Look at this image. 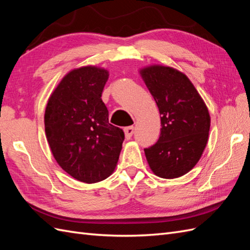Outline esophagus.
Returning a JSON list of instances; mask_svg holds the SVG:
<instances>
[{"instance_id":"1","label":"esophagus","mask_w":250,"mask_h":250,"mask_svg":"<svg viewBox=\"0 0 250 250\" xmlns=\"http://www.w3.org/2000/svg\"><path fill=\"white\" fill-rule=\"evenodd\" d=\"M124 132H125V138L127 139V140H129L132 135H133V133H134V127L133 126H128V127H126L125 129H124Z\"/></svg>"}]
</instances>
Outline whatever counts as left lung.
<instances>
[{
  "label": "left lung",
  "instance_id": "left-lung-1",
  "mask_svg": "<svg viewBox=\"0 0 250 250\" xmlns=\"http://www.w3.org/2000/svg\"><path fill=\"white\" fill-rule=\"evenodd\" d=\"M140 74L162 115L160 139L144 149L149 167L162 178L183 176L195 167L207 146L208 109L190 79L176 69L154 64Z\"/></svg>",
  "mask_w": 250,
  "mask_h": 250
}]
</instances>
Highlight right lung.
Listing matches in <instances>:
<instances>
[{"instance_id": "1", "label": "right lung", "mask_w": 250, "mask_h": 250, "mask_svg": "<svg viewBox=\"0 0 250 250\" xmlns=\"http://www.w3.org/2000/svg\"><path fill=\"white\" fill-rule=\"evenodd\" d=\"M108 71L94 65L67 73L50 96L44 131L52 154L72 177L94 184L115 170L124 132L108 122L101 99Z\"/></svg>"}]
</instances>
